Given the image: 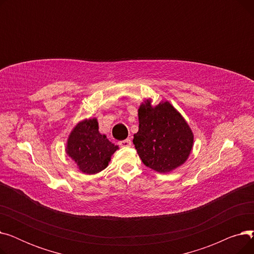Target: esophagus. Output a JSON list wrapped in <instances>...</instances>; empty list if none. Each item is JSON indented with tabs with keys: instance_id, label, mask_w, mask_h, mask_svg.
I'll use <instances>...</instances> for the list:
<instances>
[{
	"instance_id": "34e87169",
	"label": "esophagus",
	"mask_w": 254,
	"mask_h": 254,
	"mask_svg": "<svg viewBox=\"0 0 254 254\" xmlns=\"http://www.w3.org/2000/svg\"><path fill=\"white\" fill-rule=\"evenodd\" d=\"M118 144H119V146H122V147H129V146L131 145V140L130 139H126V140H123V141H119Z\"/></svg>"
}]
</instances>
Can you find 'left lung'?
Returning a JSON list of instances; mask_svg holds the SVG:
<instances>
[{"label":"left lung","instance_id":"left-lung-1","mask_svg":"<svg viewBox=\"0 0 254 254\" xmlns=\"http://www.w3.org/2000/svg\"><path fill=\"white\" fill-rule=\"evenodd\" d=\"M138 116L139 130L132 142L143 164L159 173L181 166L191 151L193 135L174 107L169 102L151 107L147 101Z\"/></svg>","mask_w":254,"mask_h":254}]
</instances>
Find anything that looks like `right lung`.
I'll list each match as a JSON object with an SVG mask.
<instances>
[{
  "label": "right lung",
  "mask_w": 254,
  "mask_h": 254,
  "mask_svg": "<svg viewBox=\"0 0 254 254\" xmlns=\"http://www.w3.org/2000/svg\"><path fill=\"white\" fill-rule=\"evenodd\" d=\"M118 147L99 132L96 118L78 124L68 140L66 152L86 174H96L104 170Z\"/></svg>",
  "instance_id": "add662e5"
}]
</instances>
